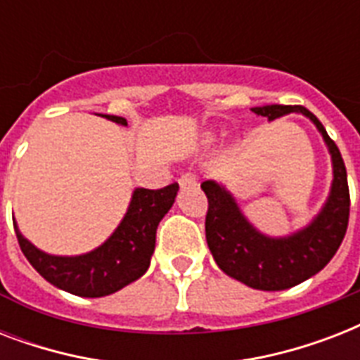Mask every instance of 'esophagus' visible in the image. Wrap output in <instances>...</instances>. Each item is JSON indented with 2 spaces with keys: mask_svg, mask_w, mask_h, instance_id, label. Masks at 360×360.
<instances>
[{
  "mask_svg": "<svg viewBox=\"0 0 360 360\" xmlns=\"http://www.w3.org/2000/svg\"><path fill=\"white\" fill-rule=\"evenodd\" d=\"M196 185H198V181L192 174H185V175H181V177H179L181 188H192V186H196Z\"/></svg>",
  "mask_w": 360,
  "mask_h": 360,
  "instance_id": "obj_1",
  "label": "esophagus"
}]
</instances>
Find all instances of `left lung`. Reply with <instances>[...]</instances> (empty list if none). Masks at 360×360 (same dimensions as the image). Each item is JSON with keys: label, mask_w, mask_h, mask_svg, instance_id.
<instances>
[{"label": "left lung", "mask_w": 360, "mask_h": 360, "mask_svg": "<svg viewBox=\"0 0 360 360\" xmlns=\"http://www.w3.org/2000/svg\"><path fill=\"white\" fill-rule=\"evenodd\" d=\"M252 112L269 121L285 114H302L316 124L333 160V183L327 202L310 224L285 237H271L252 226L224 185L209 179L202 191L209 200L205 237L214 262L228 276L248 288L280 291L319 273L340 248L349 220V188L342 155L327 130L304 106L267 104Z\"/></svg>", "instance_id": "left-lung-1"}]
</instances>
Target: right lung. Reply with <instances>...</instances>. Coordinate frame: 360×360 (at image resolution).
Segmentation results:
<instances>
[{"label":"right lung","instance_id":"1","mask_svg":"<svg viewBox=\"0 0 360 360\" xmlns=\"http://www.w3.org/2000/svg\"><path fill=\"white\" fill-rule=\"evenodd\" d=\"M103 117L127 127V120L120 115ZM177 191V183L158 191L136 188L114 233L95 250L80 256H53L42 252L22 236L13 219L14 231L27 262L50 284L72 295L106 297L146 274L155 252L158 222L172 209Z\"/></svg>","mask_w":360,"mask_h":360}]
</instances>
